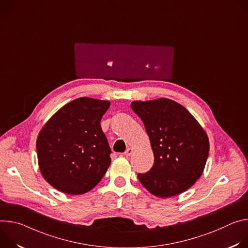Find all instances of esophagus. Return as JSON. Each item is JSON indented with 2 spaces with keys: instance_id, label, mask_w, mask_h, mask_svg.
Here are the masks:
<instances>
[{
  "instance_id": "34e87169",
  "label": "esophagus",
  "mask_w": 248,
  "mask_h": 248,
  "mask_svg": "<svg viewBox=\"0 0 248 248\" xmlns=\"http://www.w3.org/2000/svg\"><path fill=\"white\" fill-rule=\"evenodd\" d=\"M133 152H134V149H133V148H128V149L126 150V152L124 153V155H125L126 156H129V155H131L133 154Z\"/></svg>"
}]
</instances>
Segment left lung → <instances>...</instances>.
<instances>
[{
  "label": "left lung",
  "mask_w": 248,
  "mask_h": 248,
  "mask_svg": "<svg viewBox=\"0 0 248 248\" xmlns=\"http://www.w3.org/2000/svg\"><path fill=\"white\" fill-rule=\"evenodd\" d=\"M131 108L145 125L155 156L151 170L138 174L142 185L159 198L189 189L206 166V131L184 106L169 98L132 101Z\"/></svg>",
  "instance_id": "8db88e82"
}]
</instances>
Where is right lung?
Instances as JSON below:
<instances>
[{
  "instance_id": "1",
  "label": "right lung",
  "mask_w": 248,
  "mask_h": 248,
  "mask_svg": "<svg viewBox=\"0 0 248 248\" xmlns=\"http://www.w3.org/2000/svg\"><path fill=\"white\" fill-rule=\"evenodd\" d=\"M110 101L79 97L61 107L42 127L36 140L44 179L70 195L91 191L107 171L111 158L100 120Z\"/></svg>"
}]
</instances>
